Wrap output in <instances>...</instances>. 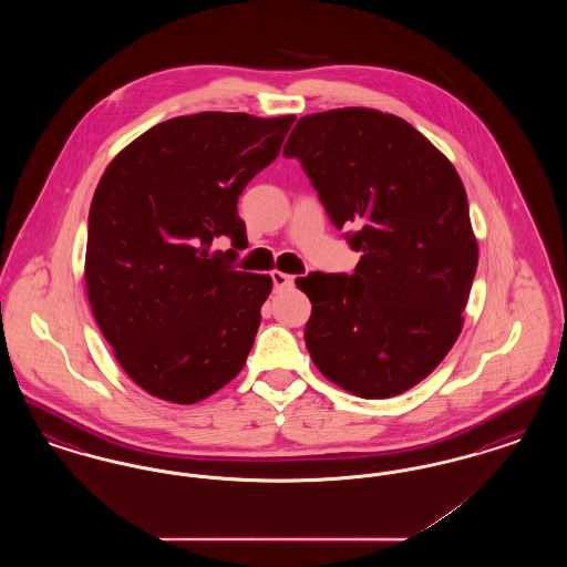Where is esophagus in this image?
Listing matches in <instances>:
<instances>
[{
  "label": "esophagus",
  "instance_id": "1",
  "mask_svg": "<svg viewBox=\"0 0 567 567\" xmlns=\"http://www.w3.org/2000/svg\"><path fill=\"white\" fill-rule=\"evenodd\" d=\"M271 280H274V289L282 291V289H291L293 287V276L285 274V271H271Z\"/></svg>",
  "mask_w": 567,
  "mask_h": 567
}]
</instances>
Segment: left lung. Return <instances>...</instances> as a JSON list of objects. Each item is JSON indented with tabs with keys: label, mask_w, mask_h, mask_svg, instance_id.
<instances>
[{
	"label": "left lung",
	"mask_w": 567,
	"mask_h": 567,
	"mask_svg": "<svg viewBox=\"0 0 567 567\" xmlns=\"http://www.w3.org/2000/svg\"><path fill=\"white\" fill-rule=\"evenodd\" d=\"M361 259L312 271L306 347L327 380L386 400L430 377L463 327L478 244L457 169L404 118L372 109L306 114L285 144Z\"/></svg>",
	"instance_id": "1"
}]
</instances>
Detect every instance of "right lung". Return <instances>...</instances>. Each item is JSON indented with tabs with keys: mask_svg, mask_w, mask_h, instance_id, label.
<instances>
[{
	"mask_svg": "<svg viewBox=\"0 0 567 567\" xmlns=\"http://www.w3.org/2000/svg\"><path fill=\"white\" fill-rule=\"evenodd\" d=\"M296 116H176L110 162L89 210L84 282L125 374L146 393L195 404L240 374L271 291L266 274L213 252L246 238L238 197L280 153Z\"/></svg>",
	"mask_w": 567,
	"mask_h": 567,
	"instance_id": "add662e5",
	"label": "right lung"
}]
</instances>
